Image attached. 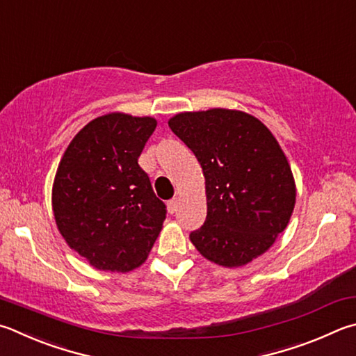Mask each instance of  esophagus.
I'll return each instance as SVG.
<instances>
[{
  "label": "esophagus",
  "instance_id": "1",
  "mask_svg": "<svg viewBox=\"0 0 356 356\" xmlns=\"http://www.w3.org/2000/svg\"><path fill=\"white\" fill-rule=\"evenodd\" d=\"M168 211L171 213V215H174V213L177 211V207H179V199L177 197H172L171 200H168Z\"/></svg>",
  "mask_w": 356,
  "mask_h": 356
}]
</instances>
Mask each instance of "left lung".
Returning a JSON list of instances; mask_svg holds the SVG:
<instances>
[{"instance_id":"1","label":"left lung","mask_w":356,"mask_h":356,"mask_svg":"<svg viewBox=\"0 0 356 356\" xmlns=\"http://www.w3.org/2000/svg\"><path fill=\"white\" fill-rule=\"evenodd\" d=\"M168 124L205 177L207 218L190 234L195 248L227 268L264 254L296 204L293 172L274 135L255 116L229 108L179 113Z\"/></svg>"}]
</instances>
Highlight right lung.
I'll return each instance as SVG.
<instances>
[{
	"instance_id": "add662e5",
	"label": "right lung",
	"mask_w": 356,
	"mask_h": 356,
	"mask_svg": "<svg viewBox=\"0 0 356 356\" xmlns=\"http://www.w3.org/2000/svg\"><path fill=\"white\" fill-rule=\"evenodd\" d=\"M151 116L108 113L71 140L53 186V210L73 250L102 270L143 263L166 218L138 157L156 131Z\"/></svg>"
}]
</instances>
